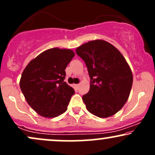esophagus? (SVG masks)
Returning <instances> with one entry per match:
<instances>
[{
  "label": "esophagus",
  "mask_w": 155,
  "mask_h": 155,
  "mask_svg": "<svg viewBox=\"0 0 155 155\" xmlns=\"http://www.w3.org/2000/svg\"><path fill=\"white\" fill-rule=\"evenodd\" d=\"M75 86H76V88H79V84H76Z\"/></svg>",
  "instance_id": "obj_1"
}]
</instances>
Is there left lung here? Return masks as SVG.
Masks as SVG:
<instances>
[{
  "label": "left lung",
  "mask_w": 155,
  "mask_h": 155,
  "mask_svg": "<svg viewBox=\"0 0 155 155\" xmlns=\"http://www.w3.org/2000/svg\"><path fill=\"white\" fill-rule=\"evenodd\" d=\"M90 78V91L82 96L89 112L101 118L115 114L130 93L133 74L120 51L104 40L84 44L76 49Z\"/></svg>",
  "instance_id": "obj_1"
}]
</instances>
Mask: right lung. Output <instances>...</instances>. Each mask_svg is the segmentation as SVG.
Segmentation results:
<instances>
[{
	"label": "right lung",
	"mask_w": 155,
	"mask_h": 155,
	"mask_svg": "<svg viewBox=\"0 0 155 155\" xmlns=\"http://www.w3.org/2000/svg\"><path fill=\"white\" fill-rule=\"evenodd\" d=\"M74 55L71 49H49L32 60L23 71L20 89L29 106L41 116L52 118L67 110L75 92L64 81L65 70Z\"/></svg>",
	"instance_id": "1"
}]
</instances>
